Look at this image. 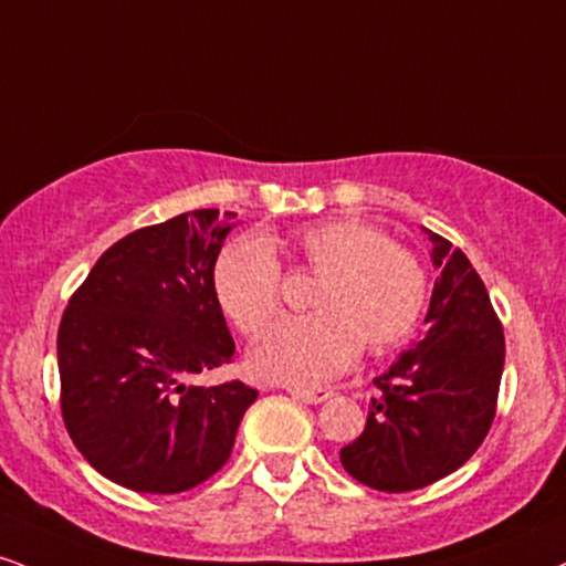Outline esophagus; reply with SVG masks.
<instances>
[{"instance_id": "1", "label": "esophagus", "mask_w": 566, "mask_h": 566, "mask_svg": "<svg viewBox=\"0 0 566 566\" xmlns=\"http://www.w3.org/2000/svg\"><path fill=\"white\" fill-rule=\"evenodd\" d=\"M287 392L292 398L303 400V403H324V400L332 395L329 387H297V385H290Z\"/></svg>"}]
</instances>
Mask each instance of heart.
Returning <instances> with one entry per match:
<instances>
[{
  "mask_svg": "<svg viewBox=\"0 0 566 566\" xmlns=\"http://www.w3.org/2000/svg\"><path fill=\"white\" fill-rule=\"evenodd\" d=\"M305 274L322 276L311 297L316 316L276 324L253 348V366L287 382H322L353 364L366 345L385 353L411 335L427 305V271L406 244L358 218L311 223L290 237ZM221 311L255 337L282 311V265L258 240L227 244L213 265Z\"/></svg>",
  "mask_w": 566,
  "mask_h": 566,
  "instance_id": "b5f03b06",
  "label": "heart"
}]
</instances>
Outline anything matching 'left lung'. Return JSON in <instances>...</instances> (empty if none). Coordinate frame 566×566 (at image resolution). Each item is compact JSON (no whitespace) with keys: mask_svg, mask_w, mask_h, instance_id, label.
Here are the masks:
<instances>
[{"mask_svg":"<svg viewBox=\"0 0 566 566\" xmlns=\"http://www.w3.org/2000/svg\"><path fill=\"white\" fill-rule=\"evenodd\" d=\"M430 332L374 379L364 432L339 451L345 472L382 493L432 485L472 459L499 406L503 326L469 258L430 234Z\"/></svg>","mask_w":566,"mask_h":566,"instance_id":"obj_1","label":"left lung"}]
</instances>
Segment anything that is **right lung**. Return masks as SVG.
Returning a JSON list of instances; mask_svg holds the SVG:
<instances>
[{
    "mask_svg": "<svg viewBox=\"0 0 566 566\" xmlns=\"http://www.w3.org/2000/svg\"><path fill=\"white\" fill-rule=\"evenodd\" d=\"M237 213L192 210L107 248L57 332L60 408L73 446L136 493H184L227 464L255 387L195 374L234 358L213 265Z\"/></svg>",
    "mask_w": 566,
    "mask_h": 566,
    "instance_id": "1",
    "label": "right lung"
}]
</instances>
